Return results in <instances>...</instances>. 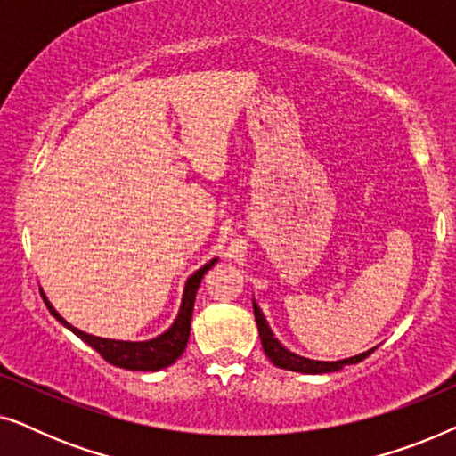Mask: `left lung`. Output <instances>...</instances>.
Segmentation results:
<instances>
[{"instance_id": "left-lung-1", "label": "left lung", "mask_w": 456, "mask_h": 456, "mask_svg": "<svg viewBox=\"0 0 456 456\" xmlns=\"http://www.w3.org/2000/svg\"><path fill=\"white\" fill-rule=\"evenodd\" d=\"M253 314H255V322H257V330H259V338H261V346L267 354V359L272 361L276 367H282V370H290V371H301V373H330V371H338L345 365H353L363 361L365 357H370L373 353L365 351L361 354H354L351 359H342V361H314V359H305L301 354L290 353L289 348H284L280 345L278 338H273V332L267 326L264 314L257 307V303L253 301Z\"/></svg>"}]
</instances>
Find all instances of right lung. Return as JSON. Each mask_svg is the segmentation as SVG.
I'll list each match as a JSON object with an SVG mask.
<instances>
[{
    "instance_id": "add662e5",
    "label": "right lung",
    "mask_w": 456,
    "mask_h": 456,
    "mask_svg": "<svg viewBox=\"0 0 456 456\" xmlns=\"http://www.w3.org/2000/svg\"><path fill=\"white\" fill-rule=\"evenodd\" d=\"M216 261L217 259H211L209 264H205L201 270H197L189 280H186L183 305H180L176 322H174L164 334L158 336V338L145 340V342L110 340V338H99V336L80 332L78 328H72L64 317H60L58 311L52 307V303L47 301L43 292L41 297L43 301H45L47 309L52 311V315L58 317L68 330H72V332L77 334L78 338H83L86 345L95 348V351L102 354L108 363L116 367H124V370H134V371H158V370H164L167 365H172L186 348V342H189V336H191V317H192V307H195L197 289L199 284H201V278L205 276V272H208Z\"/></svg>"
}]
</instances>
